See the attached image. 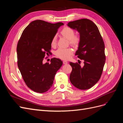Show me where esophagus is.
Here are the masks:
<instances>
[{"label": "esophagus", "instance_id": "1", "mask_svg": "<svg viewBox=\"0 0 123 123\" xmlns=\"http://www.w3.org/2000/svg\"><path fill=\"white\" fill-rule=\"evenodd\" d=\"M68 64V62H67V61H63V64L66 65V64Z\"/></svg>", "mask_w": 123, "mask_h": 123}]
</instances>
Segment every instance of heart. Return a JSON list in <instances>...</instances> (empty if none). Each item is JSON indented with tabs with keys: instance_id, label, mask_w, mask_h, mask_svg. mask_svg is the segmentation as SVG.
<instances>
[{
	"instance_id": "obj_1",
	"label": "heart",
	"mask_w": 123,
	"mask_h": 123,
	"mask_svg": "<svg viewBox=\"0 0 123 123\" xmlns=\"http://www.w3.org/2000/svg\"><path fill=\"white\" fill-rule=\"evenodd\" d=\"M61 35L68 39L70 45L74 47H77L80 42V37L75 35V31L72 28L68 27H66L63 28L61 32ZM51 46L52 47H55L57 43V37L56 35L54 36L53 37L51 40ZM73 53L72 49L70 48L67 49H62V48H59V49L55 52V55L59 58L64 60L68 59Z\"/></svg>"
}]
</instances>
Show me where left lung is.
<instances>
[{"label":"left lung","mask_w":123,"mask_h":123,"mask_svg":"<svg viewBox=\"0 0 123 123\" xmlns=\"http://www.w3.org/2000/svg\"><path fill=\"white\" fill-rule=\"evenodd\" d=\"M67 25L80 33L75 55L84 61L83 67L70 62L72 68L70 80L76 88L87 90L97 83L102 75L106 61L105 44L98 27L91 20L84 18L70 21Z\"/></svg>","instance_id":"1"}]
</instances>
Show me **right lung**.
I'll use <instances>...</instances> for the list:
<instances>
[{"instance_id":"obj_1","label":"right lung","mask_w":123,"mask_h":123,"mask_svg":"<svg viewBox=\"0 0 123 123\" xmlns=\"http://www.w3.org/2000/svg\"><path fill=\"white\" fill-rule=\"evenodd\" d=\"M62 23L51 24L36 20L24 30L17 46V65L27 86L36 92L44 93L52 86L54 77L62 65L58 58L43 64L45 54L50 53L51 40Z\"/></svg>"}]
</instances>
